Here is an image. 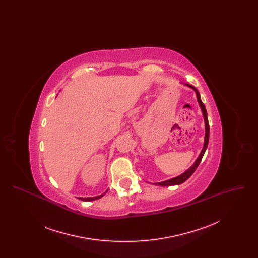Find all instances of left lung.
I'll return each instance as SVG.
<instances>
[{
  "label": "left lung",
  "mask_w": 258,
  "mask_h": 258,
  "mask_svg": "<svg viewBox=\"0 0 258 258\" xmlns=\"http://www.w3.org/2000/svg\"><path fill=\"white\" fill-rule=\"evenodd\" d=\"M184 85L191 88V89L196 92V94H197V101H198L199 106H200L201 111H202V114H203V117H204V122H205V138H204V145H203V148H202V150H201V153L199 154V156H198L197 160L195 161V163H194L187 170H185L183 174H181V175H179V176H177V177H175V178H172V179H169V180H166V181H163V182H160V183H156L155 184H157V185L169 186V185L181 184L182 183L185 182V181L194 174V172L197 170V166L199 165L200 161H201L203 156H204V153H205V151H206V149H207V146H208L210 127H209L208 116H207V111H206V108H205V105H204L203 102L201 101L200 95H199L198 91H197L195 87L191 86V85H189V84H184Z\"/></svg>",
  "instance_id": "obj_1"
}]
</instances>
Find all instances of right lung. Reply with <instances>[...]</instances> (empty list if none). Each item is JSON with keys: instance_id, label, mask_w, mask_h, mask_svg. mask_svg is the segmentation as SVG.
Returning a JSON list of instances; mask_svg holds the SVG:
<instances>
[{"instance_id": "right-lung-1", "label": "right lung", "mask_w": 258, "mask_h": 258, "mask_svg": "<svg viewBox=\"0 0 258 258\" xmlns=\"http://www.w3.org/2000/svg\"><path fill=\"white\" fill-rule=\"evenodd\" d=\"M107 192V190L105 191V192H103L102 195H100V196H98V197H78L80 200H82V201H93V200H97V199H99L100 197H103L105 194Z\"/></svg>"}]
</instances>
